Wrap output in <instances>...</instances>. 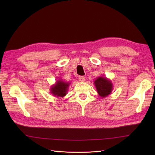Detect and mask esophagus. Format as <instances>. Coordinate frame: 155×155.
<instances>
[{"mask_svg": "<svg viewBox=\"0 0 155 155\" xmlns=\"http://www.w3.org/2000/svg\"><path fill=\"white\" fill-rule=\"evenodd\" d=\"M78 81L80 82H84L85 81V77L83 76H79L78 77Z\"/></svg>", "mask_w": 155, "mask_h": 155, "instance_id": "obj_1", "label": "esophagus"}]
</instances>
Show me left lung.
Instances as JSON below:
<instances>
[{
  "label": "left lung",
  "instance_id": "obj_1",
  "mask_svg": "<svg viewBox=\"0 0 155 155\" xmlns=\"http://www.w3.org/2000/svg\"><path fill=\"white\" fill-rule=\"evenodd\" d=\"M94 84L98 94L102 98L107 97L113 91V84L107 77H98L94 81Z\"/></svg>",
  "mask_w": 155,
  "mask_h": 155
}]
</instances>
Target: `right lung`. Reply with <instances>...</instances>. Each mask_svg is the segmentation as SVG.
Masks as SVG:
<instances>
[{"mask_svg": "<svg viewBox=\"0 0 155 155\" xmlns=\"http://www.w3.org/2000/svg\"><path fill=\"white\" fill-rule=\"evenodd\" d=\"M70 84V83L64 82L60 78L51 87V93L55 97H64L67 94Z\"/></svg>", "mask_w": 155, "mask_h": 155, "instance_id": "1", "label": "right lung"}]
</instances>
